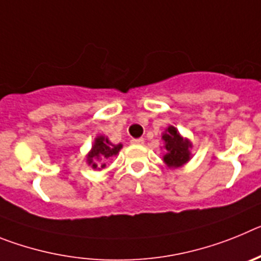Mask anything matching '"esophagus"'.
Instances as JSON below:
<instances>
[{
    "label": "esophagus",
    "instance_id": "1",
    "mask_svg": "<svg viewBox=\"0 0 261 261\" xmlns=\"http://www.w3.org/2000/svg\"><path fill=\"white\" fill-rule=\"evenodd\" d=\"M144 138H132L130 140V144L133 145H144Z\"/></svg>",
    "mask_w": 261,
    "mask_h": 261
}]
</instances>
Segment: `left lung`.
I'll list each match as a JSON object with an SVG mask.
<instances>
[{
  "instance_id": "1",
  "label": "left lung",
  "mask_w": 261,
  "mask_h": 261,
  "mask_svg": "<svg viewBox=\"0 0 261 261\" xmlns=\"http://www.w3.org/2000/svg\"><path fill=\"white\" fill-rule=\"evenodd\" d=\"M162 140L165 141L166 154L163 155V161L170 168H177L186 165L191 159V149L192 144L190 140L181 137L175 126L170 125L162 135Z\"/></svg>"
}]
</instances>
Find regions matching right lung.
Masks as SVG:
<instances>
[{
	"label": "right lung",
	"instance_id": "add662e5",
	"mask_svg": "<svg viewBox=\"0 0 261 261\" xmlns=\"http://www.w3.org/2000/svg\"><path fill=\"white\" fill-rule=\"evenodd\" d=\"M121 147H123V145H114L112 142H110V140L106 136H98L94 141L91 150L87 154V163L93 168H98V170L105 168L106 162L110 161L114 155H117ZM98 159L101 161L99 165L96 163Z\"/></svg>",
	"mask_w": 261,
	"mask_h": 261
}]
</instances>
